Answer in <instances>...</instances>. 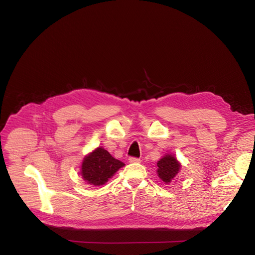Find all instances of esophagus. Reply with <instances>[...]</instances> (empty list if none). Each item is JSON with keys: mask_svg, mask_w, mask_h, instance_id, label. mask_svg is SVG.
<instances>
[{"mask_svg": "<svg viewBox=\"0 0 255 255\" xmlns=\"http://www.w3.org/2000/svg\"><path fill=\"white\" fill-rule=\"evenodd\" d=\"M128 161H129V163H140V159L137 158V157H129Z\"/></svg>", "mask_w": 255, "mask_h": 255, "instance_id": "1", "label": "esophagus"}]
</instances>
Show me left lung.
<instances>
[{
  "label": "left lung",
  "instance_id": "1",
  "mask_svg": "<svg viewBox=\"0 0 255 255\" xmlns=\"http://www.w3.org/2000/svg\"><path fill=\"white\" fill-rule=\"evenodd\" d=\"M180 168L181 164L171 154H166L164 157H161L157 161V174L160 180L166 184L175 180L176 175L179 174Z\"/></svg>",
  "mask_w": 255,
  "mask_h": 255
}]
</instances>
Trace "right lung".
I'll list each match as a JSON object with an SVG mask.
<instances>
[{"instance_id":"add662e5","label":"right lung","mask_w":255,"mask_h":255,"mask_svg":"<svg viewBox=\"0 0 255 255\" xmlns=\"http://www.w3.org/2000/svg\"><path fill=\"white\" fill-rule=\"evenodd\" d=\"M123 166L125 164L121 160L113 157L102 146H99L84 157L81 174L87 184L100 186L109 181Z\"/></svg>"}]
</instances>
